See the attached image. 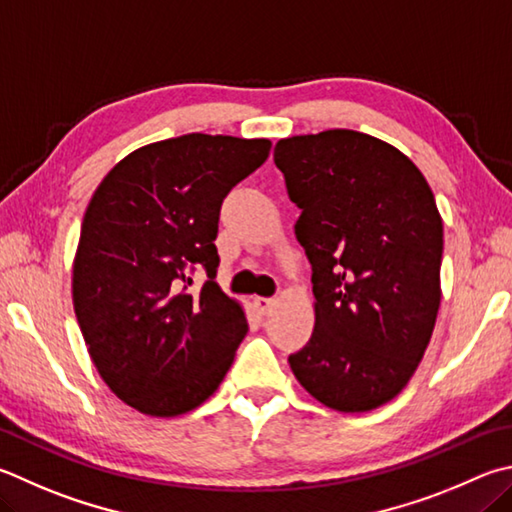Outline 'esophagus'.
Masks as SVG:
<instances>
[{"instance_id": "obj_1", "label": "esophagus", "mask_w": 512, "mask_h": 512, "mask_svg": "<svg viewBox=\"0 0 512 512\" xmlns=\"http://www.w3.org/2000/svg\"><path fill=\"white\" fill-rule=\"evenodd\" d=\"M277 304L275 297H255V306L259 313H268Z\"/></svg>"}]
</instances>
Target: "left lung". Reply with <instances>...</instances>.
<instances>
[{
    "label": "left lung",
    "mask_w": 512,
    "mask_h": 512,
    "mask_svg": "<svg viewBox=\"0 0 512 512\" xmlns=\"http://www.w3.org/2000/svg\"><path fill=\"white\" fill-rule=\"evenodd\" d=\"M275 165L302 210L295 237L315 295L311 340L288 362L331 410H376L412 378L439 313L434 194L403 152L353 129L282 138Z\"/></svg>",
    "instance_id": "left-lung-1"
}]
</instances>
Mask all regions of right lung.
<instances>
[{"mask_svg":"<svg viewBox=\"0 0 512 512\" xmlns=\"http://www.w3.org/2000/svg\"><path fill=\"white\" fill-rule=\"evenodd\" d=\"M268 152L266 138H167L125 156L91 197L73 309L98 374L134 410L190 412L235 360L248 322L215 282L219 212ZM197 267L209 280L194 294Z\"/></svg>","mask_w":512,"mask_h":512,"instance_id":"1","label":"right lung"}]
</instances>
